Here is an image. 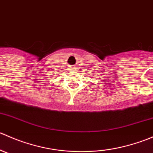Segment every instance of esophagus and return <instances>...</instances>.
I'll use <instances>...</instances> for the list:
<instances>
[{
    "mask_svg": "<svg viewBox=\"0 0 153 153\" xmlns=\"http://www.w3.org/2000/svg\"><path fill=\"white\" fill-rule=\"evenodd\" d=\"M72 69H75V68H72Z\"/></svg>",
    "mask_w": 153,
    "mask_h": 153,
    "instance_id": "esophagus-1",
    "label": "esophagus"
}]
</instances>
